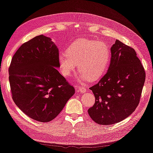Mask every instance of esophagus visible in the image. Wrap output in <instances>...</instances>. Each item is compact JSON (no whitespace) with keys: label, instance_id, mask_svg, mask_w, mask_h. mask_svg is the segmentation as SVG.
I'll return each mask as SVG.
<instances>
[{"label":"esophagus","instance_id":"obj_1","mask_svg":"<svg viewBox=\"0 0 153 153\" xmlns=\"http://www.w3.org/2000/svg\"><path fill=\"white\" fill-rule=\"evenodd\" d=\"M77 90H78L80 93H85L86 91V88L84 86H78L77 87Z\"/></svg>","mask_w":153,"mask_h":153}]
</instances>
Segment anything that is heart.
<instances>
[{"label": "heart", "mask_w": 153, "mask_h": 153, "mask_svg": "<svg viewBox=\"0 0 153 153\" xmlns=\"http://www.w3.org/2000/svg\"><path fill=\"white\" fill-rule=\"evenodd\" d=\"M111 51L106 43L88 39H79L67 48V53L59 54L61 71L69 76L77 64L79 77L84 80H95L104 74L110 61Z\"/></svg>", "instance_id": "obj_1"}]
</instances>
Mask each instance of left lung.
Wrapping results in <instances>:
<instances>
[{
  "mask_svg": "<svg viewBox=\"0 0 153 153\" xmlns=\"http://www.w3.org/2000/svg\"><path fill=\"white\" fill-rule=\"evenodd\" d=\"M108 71L90 87L95 104L88 115L101 125L120 122L134 112L140 101L146 73L134 49L117 40L111 49Z\"/></svg>",
  "mask_w": 153,
  "mask_h": 153,
  "instance_id": "left-lung-1",
  "label": "left lung"
}]
</instances>
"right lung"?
I'll return each instance as SVG.
<instances>
[{"mask_svg":"<svg viewBox=\"0 0 153 153\" xmlns=\"http://www.w3.org/2000/svg\"><path fill=\"white\" fill-rule=\"evenodd\" d=\"M59 51L49 37L36 36L20 46L9 68L12 99L34 120L48 122L61 112L75 93L56 68Z\"/></svg>","mask_w":153,"mask_h":153,"instance_id":"right-lung-1","label":"right lung"}]
</instances>
